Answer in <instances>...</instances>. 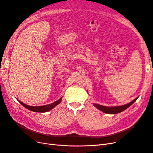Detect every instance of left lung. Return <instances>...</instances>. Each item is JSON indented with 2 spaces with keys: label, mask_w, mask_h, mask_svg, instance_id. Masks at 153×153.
Returning <instances> with one entry per match:
<instances>
[{
  "label": "left lung",
  "mask_w": 153,
  "mask_h": 153,
  "mask_svg": "<svg viewBox=\"0 0 153 153\" xmlns=\"http://www.w3.org/2000/svg\"><path fill=\"white\" fill-rule=\"evenodd\" d=\"M138 97L136 98L135 100H133L131 101V102H129L126 105H121V106H105L101 105L97 103H93L94 106L96 108L99 109L101 112H103L106 114H118L123 112V111L127 109L129 106H130L133 103H135L136 100L138 99Z\"/></svg>",
  "instance_id": "left-lung-1"
}]
</instances>
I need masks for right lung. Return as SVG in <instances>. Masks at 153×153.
I'll use <instances>...</instances> for the list:
<instances>
[{"label":"right lung","instance_id":"right-lung-1","mask_svg":"<svg viewBox=\"0 0 153 153\" xmlns=\"http://www.w3.org/2000/svg\"><path fill=\"white\" fill-rule=\"evenodd\" d=\"M17 100L19 101V103H21L23 106L25 107L26 108H27L28 110L32 111V112H48L50 110H52V108H53L54 107H55L57 105H59L61 101L62 100V97L59 100H58L57 101H55V102L51 103V104H48L47 105H43V106H29L27 105L24 103H22V101H20V100H18L17 99Z\"/></svg>","mask_w":153,"mask_h":153}]
</instances>
